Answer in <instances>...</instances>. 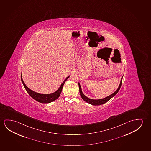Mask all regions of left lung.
<instances>
[{"label": "left lung", "instance_id": "obj_1", "mask_svg": "<svg viewBox=\"0 0 151 151\" xmlns=\"http://www.w3.org/2000/svg\"><path fill=\"white\" fill-rule=\"evenodd\" d=\"M122 78H123V76L122 77V78H121L120 84V85L119 86L118 89H117V90H116L114 93H113L112 94L110 95L109 96H108L107 97L104 98V99H98V100L91 99H90V98H88L87 97H86L84 95V94H83V93L82 92V91H81V85H80V84H79H79H78V85H79V93H80V95H81V98H82V99H83L85 101L88 102L89 104H92V105H94V106H98V105H101V104H105L106 102H107L108 101H109L110 99H111L114 96L116 95L117 93H118L120 89L121 85H122Z\"/></svg>", "mask_w": 151, "mask_h": 151}]
</instances>
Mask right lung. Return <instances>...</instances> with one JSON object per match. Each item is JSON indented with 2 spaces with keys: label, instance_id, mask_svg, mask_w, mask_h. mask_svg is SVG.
Here are the masks:
<instances>
[{
  "label": "right lung",
  "instance_id": "1",
  "mask_svg": "<svg viewBox=\"0 0 151 151\" xmlns=\"http://www.w3.org/2000/svg\"><path fill=\"white\" fill-rule=\"evenodd\" d=\"M70 76L67 77L66 78V79L64 81L62 84H61L60 87L58 88V90L56 91L55 92L51 93V94H47V95H44V94H40L39 93H37L33 91L30 89L28 88L27 86H26L25 84L24 83L22 78V76L21 75V79L22 83L23 84V86L24 87V88L26 89V91H27V93H29V95L33 99H34L35 100L37 101L38 102H41V103H43V104H47V103H50V102H52L56 99H57L60 95V93L62 91V88H63V85L65 83V81H66Z\"/></svg>",
  "mask_w": 151,
  "mask_h": 151
}]
</instances>
